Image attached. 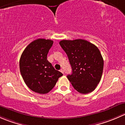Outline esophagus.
<instances>
[{
  "mask_svg": "<svg viewBox=\"0 0 125 125\" xmlns=\"http://www.w3.org/2000/svg\"><path fill=\"white\" fill-rule=\"evenodd\" d=\"M60 71L62 73H63H63H64V71H63V69H61V70H60Z\"/></svg>",
  "mask_w": 125,
  "mask_h": 125,
  "instance_id": "obj_1",
  "label": "esophagus"
}]
</instances>
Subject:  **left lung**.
<instances>
[{
	"mask_svg": "<svg viewBox=\"0 0 125 125\" xmlns=\"http://www.w3.org/2000/svg\"><path fill=\"white\" fill-rule=\"evenodd\" d=\"M68 55L72 74L68 79L82 94L93 91L101 80L103 59L95 45L83 39L63 40L59 42Z\"/></svg>",
	"mask_w": 125,
	"mask_h": 125,
	"instance_id": "obj_1",
	"label": "left lung"
}]
</instances>
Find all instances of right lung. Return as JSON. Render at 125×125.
<instances>
[{"mask_svg": "<svg viewBox=\"0 0 125 125\" xmlns=\"http://www.w3.org/2000/svg\"><path fill=\"white\" fill-rule=\"evenodd\" d=\"M52 44L53 41L50 39H38L30 43L21 55V75L27 86L35 93H49L63 75L47 60V54Z\"/></svg>", "mask_w": 125, "mask_h": 125, "instance_id": "right-lung-1", "label": "right lung"}]
</instances>
